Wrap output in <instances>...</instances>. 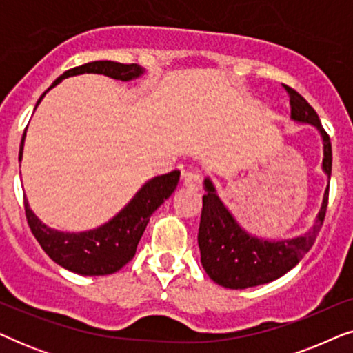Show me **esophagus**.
Masks as SVG:
<instances>
[{"instance_id":"esophagus-1","label":"esophagus","mask_w":353,"mask_h":353,"mask_svg":"<svg viewBox=\"0 0 353 353\" xmlns=\"http://www.w3.org/2000/svg\"><path fill=\"white\" fill-rule=\"evenodd\" d=\"M183 183L188 188H192V190H197V188H201V183H202V178L197 172L194 170H186L183 172Z\"/></svg>"}]
</instances>
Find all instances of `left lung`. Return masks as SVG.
<instances>
[{
	"label": "left lung",
	"instance_id": "8db88e82",
	"mask_svg": "<svg viewBox=\"0 0 353 353\" xmlns=\"http://www.w3.org/2000/svg\"><path fill=\"white\" fill-rule=\"evenodd\" d=\"M284 90L289 94L292 119L297 122L312 123L320 130L325 146L323 170L331 176L332 151L330 134L325 132L315 109L303 96L291 86L284 85ZM205 191L202 196V214L197 234L202 267L210 279L220 286L245 289L283 276L312 249L325 221L330 185L325 191L320 214L313 228L307 234L286 241H265L248 234L226 210L210 180H205Z\"/></svg>",
	"mask_w": 353,
	"mask_h": 353
}]
</instances>
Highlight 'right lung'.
<instances>
[{"label":"right lung","mask_w":353,"mask_h":353,"mask_svg":"<svg viewBox=\"0 0 353 353\" xmlns=\"http://www.w3.org/2000/svg\"><path fill=\"white\" fill-rule=\"evenodd\" d=\"M80 74H103L115 80L127 81L141 75L143 69L138 64H120L112 61H94L74 67L54 80V83L40 96L37 105L40 104L43 96L62 79ZM23 138H26V132H23L21 149H19V161L22 157ZM178 180H180V170L152 178L109 223L96 230L85 231V233H62V231L48 228L30 210L26 196H23V209H26L27 223L35 239L57 265L74 273L85 274V276H101V274L119 272L134 257L137 245L146 230L149 216L172 196Z\"/></svg>","instance_id":"1"}]
</instances>
